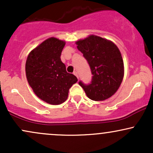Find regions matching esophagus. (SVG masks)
Wrapping results in <instances>:
<instances>
[{
  "label": "esophagus",
  "instance_id": "obj_1",
  "mask_svg": "<svg viewBox=\"0 0 153 153\" xmlns=\"http://www.w3.org/2000/svg\"><path fill=\"white\" fill-rule=\"evenodd\" d=\"M73 74H74V75H75V76H76L77 78H78V73H77L76 71H74V72H73Z\"/></svg>",
  "mask_w": 153,
  "mask_h": 153
}]
</instances>
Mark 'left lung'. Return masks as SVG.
<instances>
[{"instance_id":"1","label":"left lung","mask_w":153,"mask_h":153,"mask_svg":"<svg viewBox=\"0 0 153 153\" xmlns=\"http://www.w3.org/2000/svg\"><path fill=\"white\" fill-rule=\"evenodd\" d=\"M78 50L88 62L92 73L90 84L79 82L93 101H104L118 90L124 78V62L117 45L111 41L90 35L76 42Z\"/></svg>"}]
</instances>
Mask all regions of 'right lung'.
<instances>
[{
	"instance_id": "1",
	"label": "right lung",
	"mask_w": 153,
	"mask_h": 153,
	"mask_svg": "<svg viewBox=\"0 0 153 153\" xmlns=\"http://www.w3.org/2000/svg\"><path fill=\"white\" fill-rule=\"evenodd\" d=\"M65 42L51 37L31 51L26 62V75L34 94L47 103L59 105L66 101L69 89L78 81L66 71L60 56Z\"/></svg>"
}]
</instances>
